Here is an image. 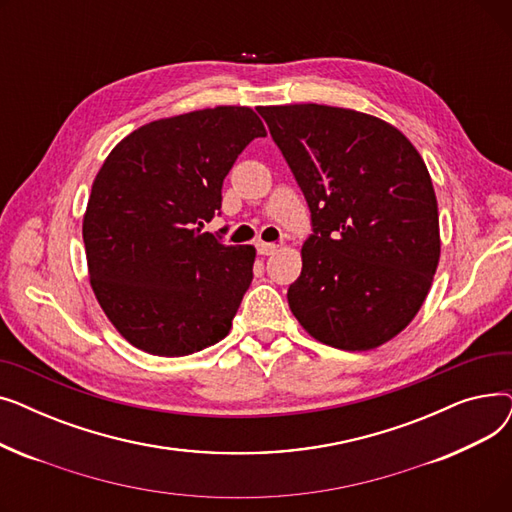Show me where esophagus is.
Returning a JSON list of instances; mask_svg holds the SVG:
<instances>
[{
	"mask_svg": "<svg viewBox=\"0 0 512 512\" xmlns=\"http://www.w3.org/2000/svg\"><path fill=\"white\" fill-rule=\"evenodd\" d=\"M278 249H280V245H276V242H263V240L257 242V251L261 255H274Z\"/></svg>",
	"mask_w": 512,
	"mask_h": 512,
	"instance_id": "1",
	"label": "esophagus"
}]
</instances>
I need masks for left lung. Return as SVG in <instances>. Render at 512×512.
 <instances>
[{
  "mask_svg": "<svg viewBox=\"0 0 512 512\" xmlns=\"http://www.w3.org/2000/svg\"><path fill=\"white\" fill-rule=\"evenodd\" d=\"M297 178L313 234L288 305L319 342L371 351L405 330L440 261L438 201L413 143L344 107H259Z\"/></svg>",
  "mask_w": 512,
  "mask_h": 512,
  "instance_id": "obj_1",
  "label": "left lung"
}]
</instances>
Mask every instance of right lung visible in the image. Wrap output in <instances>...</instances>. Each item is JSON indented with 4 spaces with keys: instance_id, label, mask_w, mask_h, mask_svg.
Instances as JSON below:
<instances>
[{
    "instance_id": "right-lung-1",
    "label": "right lung",
    "mask_w": 512,
    "mask_h": 512,
    "mask_svg": "<svg viewBox=\"0 0 512 512\" xmlns=\"http://www.w3.org/2000/svg\"><path fill=\"white\" fill-rule=\"evenodd\" d=\"M265 128L218 105L149 122L103 161L83 220L89 278L114 328L141 351L184 357L228 336L255 247L203 232L236 157Z\"/></svg>"
}]
</instances>
